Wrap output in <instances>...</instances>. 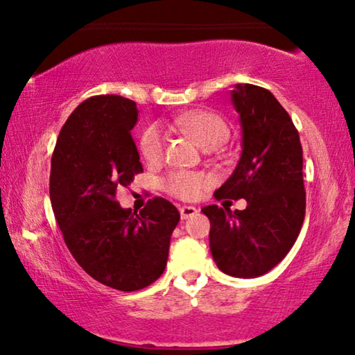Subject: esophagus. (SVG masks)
Instances as JSON below:
<instances>
[{"instance_id":"esophagus-1","label":"esophagus","mask_w":355,"mask_h":355,"mask_svg":"<svg viewBox=\"0 0 355 355\" xmlns=\"http://www.w3.org/2000/svg\"><path fill=\"white\" fill-rule=\"evenodd\" d=\"M198 214V209L194 206H182L180 207V216H182V218H189L193 216H196Z\"/></svg>"}]
</instances>
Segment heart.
<instances>
[{
    "instance_id": "obj_1",
    "label": "heart",
    "mask_w": 355,
    "mask_h": 355,
    "mask_svg": "<svg viewBox=\"0 0 355 355\" xmlns=\"http://www.w3.org/2000/svg\"><path fill=\"white\" fill-rule=\"evenodd\" d=\"M172 125L180 132L191 137L199 146L206 151H212L223 144L230 137V128L223 117L211 111H191L173 119ZM139 154L148 164H156L164 156L166 137L161 127H148L139 137ZM206 184V178L201 173L177 171L171 172L164 182V187L172 196L180 199H193L198 196Z\"/></svg>"
}]
</instances>
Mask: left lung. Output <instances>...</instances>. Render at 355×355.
I'll use <instances>...</instances> for the list:
<instances>
[{
	"mask_svg": "<svg viewBox=\"0 0 355 355\" xmlns=\"http://www.w3.org/2000/svg\"><path fill=\"white\" fill-rule=\"evenodd\" d=\"M232 103L241 123V157L216 199H246L243 211L202 207L217 267L236 278L270 272L296 243L306 216L302 146L277 98L262 87L238 83Z\"/></svg>",
	"mask_w": 355,
	"mask_h": 355,
	"instance_id": "8db88e82",
	"label": "left lung"
}]
</instances>
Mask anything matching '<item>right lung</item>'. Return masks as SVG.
Listing matches in <instances>:
<instances>
[{"instance_id": "right-lung-1", "label": "right lung", "mask_w": 355, "mask_h": 355, "mask_svg": "<svg viewBox=\"0 0 355 355\" xmlns=\"http://www.w3.org/2000/svg\"><path fill=\"white\" fill-rule=\"evenodd\" d=\"M137 122L132 99L88 98L59 132L49 175L54 217L73 259L99 283L127 293L162 275L180 220L164 198L149 199L139 214L116 201L117 188L143 172L132 138Z\"/></svg>"}]
</instances>
